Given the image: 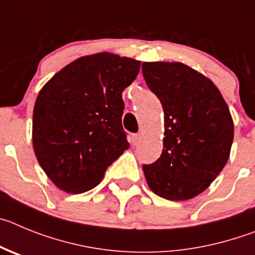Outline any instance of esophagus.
<instances>
[{
  "instance_id": "34e87169",
  "label": "esophagus",
  "mask_w": 255,
  "mask_h": 255,
  "mask_svg": "<svg viewBox=\"0 0 255 255\" xmlns=\"http://www.w3.org/2000/svg\"><path fill=\"white\" fill-rule=\"evenodd\" d=\"M139 139H141V134H139V133H134V134H132V137H130L132 144H137L139 142Z\"/></svg>"
}]
</instances>
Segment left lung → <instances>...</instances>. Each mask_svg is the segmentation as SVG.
Listing matches in <instances>:
<instances>
[{"mask_svg":"<svg viewBox=\"0 0 255 255\" xmlns=\"http://www.w3.org/2000/svg\"><path fill=\"white\" fill-rule=\"evenodd\" d=\"M144 81L164 109L161 156L143 165L147 185L169 201L201 194L230 156L234 122L212 80L180 62H143Z\"/></svg>","mask_w":255,"mask_h":255,"instance_id":"left-lung-1","label":"left lung"}]
</instances>
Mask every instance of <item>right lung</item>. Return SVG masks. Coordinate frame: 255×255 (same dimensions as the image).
Instances as JSON below:
<instances>
[{"mask_svg": "<svg viewBox=\"0 0 255 255\" xmlns=\"http://www.w3.org/2000/svg\"><path fill=\"white\" fill-rule=\"evenodd\" d=\"M141 62L109 52L80 57L39 91L33 112L36 160L66 193L93 189L128 150L122 93Z\"/></svg>", "mask_w": 255, "mask_h": 255, "instance_id": "obj_1", "label": "right lung"}]
</instances>
